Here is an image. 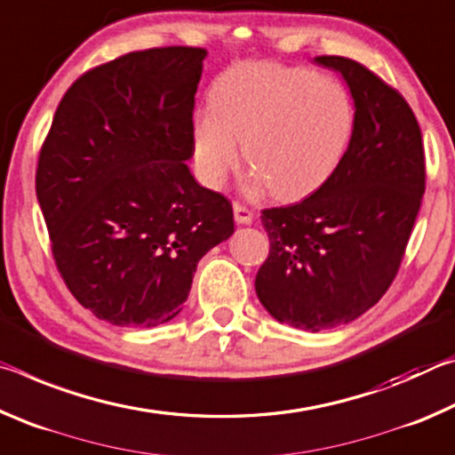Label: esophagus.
Wrapping results in <instances>:
<instances>
[{
    "label": "esophagus",
    "mask_w": 455,
    "mask_h": 455,
    "mask_svg": "<svg viewBox=\"0 0 455 455\" xmlns=\"http://www.w3.org/2000/svg\"><path fill=\"white\" fill-rule=\"evenodd\" d=\"M233 211H235V220L238 222V225H251V222L255 220V214H252V211L246 209V206L241 203H235Z\"/></svg>",
    "instance_id": "1"
}]
</instances>
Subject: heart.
Segmentation results:
<instances>
[{
    "mask_svg": "<svg viewBox=\"0 0 455 455\" xmlns=\"http://www.w3.org/2000/svg\"><path fill=\"white\" fill-rule=\"evenodd\" d=\"M211 110L192 126L196 172L219 188L243 154L252 187L279 200L321 188L341 166L355 134V102L341 82L279 64L233 66L211 86Z\"/></svg>",
    "mask_w": 455,
    "mask_h": 455,
    "instance_id": "heart-1",
    "label": "heart"
}]
</instances>
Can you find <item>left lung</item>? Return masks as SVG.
<instances>
[{
    "label": "left lung",
    "mask_w": 455,
    "mask_h": 455,
    "mask_svg": "<svg viewBox=\"0 0 455 455\" xmlns=\"http://www.w3.org/2000/svg\"><path fill=\"white\" fill-rule=\"evenodd\" d=\"M317 61L347 82L355 134L321 188L260 214L271 251L255 279L276 321L313 333L351 323L385 295L426 190L421 130L405 98L355 60Z\"/></svg>",
    "instance_id": "1"
}]
</instances>
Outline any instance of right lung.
Returning a JSON list of instances; mask_svg holds the SVG:
<instances>
[{"label": "right lung", "instance_id": "obj_1", "mask_svg": "<svg viewBox=\"0 0 455 455\" xmlns=\"http://www.w3.org/2000/svg\"><path fill=\"white\" fill-rule=\"evenodd\" d=\"M204 56L171 45L92 68L42 144L36 195L53 260L78 303L112 325L174 319L198 260L235 233L230 200L184 164Z\"/></svg>", "mask_w": 455, "mask_h": 455}]
</instances>
